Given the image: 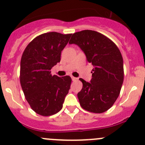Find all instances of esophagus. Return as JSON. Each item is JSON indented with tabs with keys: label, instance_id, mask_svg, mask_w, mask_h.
Returning <instances> with one entry per match:
<instances>
[{
	"label": "esophagus",
	"instance_id": "1",
	"mask_svg": "<svg viewBox=\"0 0 145 145\" xmlns=\"http://www.w3.org/2000/svg\"><path fill=\"white\" fill-rule=\"evenodd\" d=\"M78 78H75V77H72V81H76V80H78Z\"/></svg>",
	"mask_w": 145,
	"mask_h": 145
}]
</instances>
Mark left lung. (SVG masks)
I'll return each mask as SVG.
<instances>
[{"instance_id":"8db88e82","label":"left lung","mask_w":145,"mask_h":145,"mask_svg":"<svg viewBox=\"0 0 145 145\" xmlns=\"http://www.w3.org/2000/svg\"><path fill=\"white\" fill-rule=\"evenodd\" d=\"M69 43L78 45L94 66L90 82L80 78L82 82L78 93L80 105L90 112H105L115 103L123 83V60L119 48L107 36L90 30L73 33Z\"/></svg>"}]
</instances>
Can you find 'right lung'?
I'll use <instances>...</instances> for the list:
<instances>
[{
	"instance_id": "obj_1",
	"label": "right lung",
	"mask_w": 145,
	"mask_h": 145,
	"mask_svg": "<svg viewBox=\"0 0 145 145\" xmlns=\"http://www.w3.org/2000/svg\"><path fill=\"white\" fill-rule=\"evenodd\" d=\"M72 34L46 33L35 37L20 60V82L25 97L34 112L50 116L63 107L72 79L52 75L51 68L60 62L61 51Z\"/></svg>"
}]
</instances>
